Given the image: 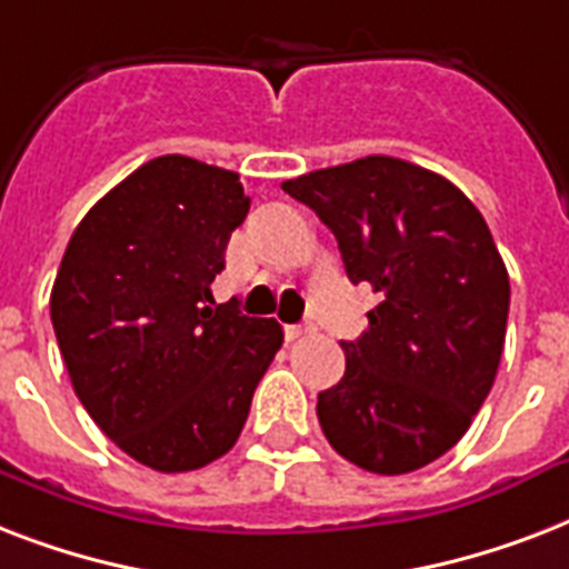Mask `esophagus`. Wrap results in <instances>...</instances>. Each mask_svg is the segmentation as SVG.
<instances>
[{"label":"esophagus","mask_w":569,"mask_h":569,"mask_svg":"<svg viewBox=\"0 0 569 569\" xmlns=\"http://www.w3.org/2000/svg\"><path fill=\"white\" fill-rule=\"evenodd\" d=\"M307 333H316V325H312V321H301V325H286V339H289V342L307 337Z\"/></svg>","instance_id":"34e87169"}]
</instances>
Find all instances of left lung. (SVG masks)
<instances>
[{"label":"left lung","mask_w":569,"mask_h":569,"mask_svg":"<svg viewBox=\"0 0 569 569\" xmlns=\"http://www.w3.org/2000/svg\"><path fill=\"white\" fill-rule=\"evenodd\" d=\"M337 236L351 283L383 301L342 342L346 375L319 392L321 431L378 476L428 467L485 405L502 360L511 283L490 227L446 177L392 156L283 182Z\"/></svg>","instance_id":"obj_1"}]
</instances>
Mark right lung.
I'll use <instances>...</instances> for the list:
<instances>
[{
    "label": "right lung",
    "mask_w": 569,
    "mask_h": 569,
    "mask_svg": "<svg viewBox=\"0 0 569 569\" xmlns=\"http://www.w3.org/2000/svg\"><path fill=\"white\" fill-rule=\"evenodd\" d=\"M248 209L239 173L159 156L91 206L58 268L49 312L76 396L156 472L227 455L283 346L274 319L212 298Z\"/></svg>",
    "instance_id": "1"
}]
</instances>
